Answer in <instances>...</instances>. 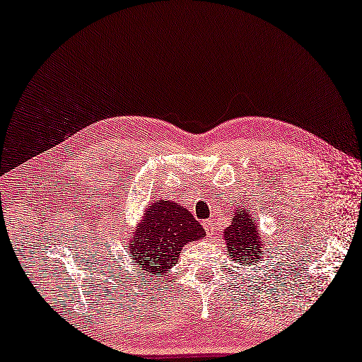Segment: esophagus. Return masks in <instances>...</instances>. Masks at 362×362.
Here are the masks:
<instances>
[{
	"mask_svg": "<svg viewBox=\"0 0 362 362\" xmlns=\"http://www.w3.org/2000/svg\"><path fill=\"white\" fill-rule=\"evenodd\" d=\"M202 226H204V229H206V232L209 233V235H213L214 233V222L211 218H209V220H204L202 222Z\"/></svg>",
	"mask_w": 362,
	"mask_h": 362,
	"instance_id": "esophagus-1",
	"label": "esophagus"
}]
</instances>
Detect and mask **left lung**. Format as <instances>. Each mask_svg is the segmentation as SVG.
I'll list each match as a JSON object with an SVG mask.
<instances>
[{"label":"left lung","instance_id":"obj_1","mask_svg":"<svg viewBox=\"0 0 362 362\" xmlns=\"http://www.w3.org/2000/svg\"><path fill=\"white\" fill-rule=\"evenodd\" d=\"M225 241L229 256L240 264L257 263L266 255L262 244L257 220L244 209L235 210L230 225L225 229Z\"/></svg>","mask_w":362,"mask_h":362}]
</instances>
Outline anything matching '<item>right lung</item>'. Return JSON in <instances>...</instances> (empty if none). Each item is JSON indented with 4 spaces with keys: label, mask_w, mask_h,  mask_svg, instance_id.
<instances>
[{
    "label": "right lung",
    "mask_w": 362,
    "mask_h": 362,
    "mask_svg": "<svg viewBox=\"0 0 362 362\" xmlns=\"http://www.w3.org/2000/svg\"><path fill=\"white\" fill-rule=\"evenodd\" d=\"M206 237V230L195 217L177 202L158 199L148 210L129 240L134 264L151 275H164L176 264L182 248Z\"/></svg>",
    "instance_id": "obj_1"
}]
</instances>
